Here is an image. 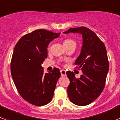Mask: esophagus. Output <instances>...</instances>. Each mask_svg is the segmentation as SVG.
<instances>
[{
  "label": "esophagus",
  "instance_id": "34e87169",
  "mask_svg": "<svg viewBox=\"0 0 120 120\" xmlns=\"http://www.w3.org/2000/svg\"><path fill=\"white\" fill-rule=\"evenodd\" d=\"M61 71V76H66V71H65V70H61V71Z\"/></svg>",
  "mask_w": 120,
  "mask_h": 120
}]
</instances>
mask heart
Segmentation results:
<instances>
[{"label":"heart","instance_id":"b5f03b06","mask_svg":"<svg viewBox=\"0 0 120 120\" xmlns=\"http://www.w3.org/2000/svg\"><path fill=\"white\" fill-rule=\"evenodd\" d=\"M70 44H76V42L70 39H67L64 41V45H70Z\"/></svg>","mask_w":120,"mask_h":120}]
</instances>
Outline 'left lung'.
Wrapping results in <instances>:
<instances>
[{
  "mask_svg": "<svg viewBox=\"0 0 120 120\" xmlns=\"http://www.w3.org/2000/svg\"><path fill=\"white\" fill-rule=\"evenodd\" d=\"M63 33H79L82 36L81 51L75 62L82 75L76 79L73 72H66L70 79L67 93L75 105H88L98 98L105 85L109 71L106 49L97 35L87 27L70 28Z\"/></svg>",
  "mask_w": 120,
  "mask_h": 120,
  "instance_id": "1",
  "label": "left lung"
}]
</instances>
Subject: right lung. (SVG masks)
Wrapping results in <instances>:
<instances>
[{"label":"right lung","instance_id":"right-lung-1","mask_svg":"<svg viewBox=\"0 0 120 120\" xmlns=\"http://www.w3.org/2000/svg\"><path fill=\"white\" fill-rule=\"evenodd\" d=\"M60 34L35 30L22 37L14 49L11 62L14 83L22 98L34 105H45L53 96L60 71L54 68L44 74L41 64L47 57L49 43Z\"/></svg>","mask_w":120,"mask_h":120}]
</instances>
